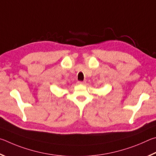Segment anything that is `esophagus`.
<instances>
[{
  "instance_id": "1",
  "label": "esophagus",
  "mask_w": 156,
  "mask_h": 156,
  "mask_svg": "<svg viewBox=\"0 0 156 156\" xmlns=\"http://www.w3.org/2000/svg\"><path fill=\"white\" fill-rule=\"evenodd\" d=\"M78 83L80 84V85H83V84L86 83V81H78Z\"/></svg>"
}]
</instances>
